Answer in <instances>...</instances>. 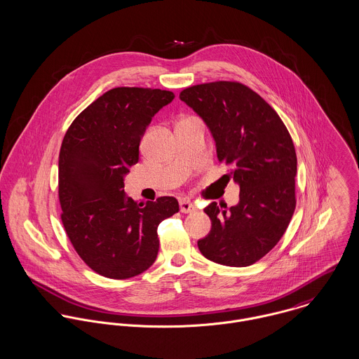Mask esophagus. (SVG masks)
<instances>
[{
  "label": "esophagus",
  "mask_w": 359,
  "mask_h": 359,
  "mask_svg": "<svg viewBox=\"0 0 359 359\" xmlns=\"http://www.w3.org/2000/svg\"><path fill=\"white\" fill-rule=\"evenodd\" d=\"M180 210L185 214H189V212H195L196 205L188 198H184L180 201Z\"/></svg>",
  "instance_id": "obj_1"
}]
</instances>
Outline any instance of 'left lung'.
Masks as SVG:
<instances>
[{
	"label": "left lung",
	"mask_w": 359,
	"mask_h": 359,
	"mask_svg": "<svg viewBox=\"0 0 359 359\" xmlns=\"http://www.w3.org/2000/svg\"><path fill=\"white\" fill-rule=\"evenodd\" d=\"M180 98L204 121L225 174L240 187L236 205L215 201L204 212L210 233L197 241L210 261L244 267L263 258L283 237L296 207L294 142L278 114L238 82L187 88Z\"/></svg>",
	"instance_id": "obj_1"
}]
</instances>
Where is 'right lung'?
I'll return each mask as SVG.
<instances>
[{
    "label": "right lung",
    "mask_w": 359,
    "mask_h": 359,
    "mask_svg": "<svg viewBox=\"0 0 359 359\" xmlns=\"http://www.w3.org/2000/svg\"><path fill=\"white\" fill-rule=\"evenodd\" d=\"M174 97L161 89L115 88L65 133L59 155L62 222L82 261L104 277L125 280L151 267L159 251L158 226L180 210L175 197L144 204L123 189L144 133Z\"/></svg>",
    "instance_id": "add662e5"
}]
</instances>
